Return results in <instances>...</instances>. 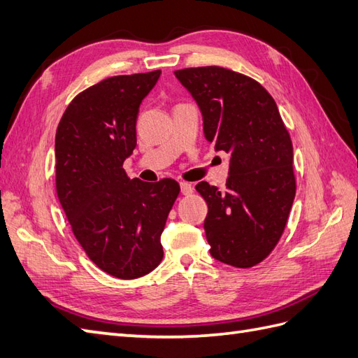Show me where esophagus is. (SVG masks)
<instances>
[{"mask_svg":"<svg viewBox=\"0 0 358 358\" xmlns=\"http://www.w3.org/2000/svg\"><path fill=\"white\" fill-rule=\"evenodd\" d=\"M180 193L184 196H189L193 193V185L188 184V182H180Z\"/></svg>","mask_w":358,"mask_h":358,"instance_id":"esophagus-1","label":"esophagus"}]
</instances>
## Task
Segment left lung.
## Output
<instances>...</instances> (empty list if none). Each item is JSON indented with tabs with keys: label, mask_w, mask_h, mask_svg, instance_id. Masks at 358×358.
Here are the masks:
<instances>
[{
	"label": "left lung",
	"mask_w": 358,
	"mask_h": 358,
	"mask_svg": "<svg viewBox=\"0 0 358 358\" xmlns=\"http://www.w3.org/2000/svg\"><path fill=\"white\" fill-rule=\"evenodd\" d=\"M203 115L215 150L231 153L226 191L196 185L208 205L203 223L211 255L238 268L259 264L280 241L296 194L293 145L264 86L222 66L174 71Z\"/></svg>",
	"instance_id": "left-lung-1"
}]
</instances>
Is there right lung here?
<instances>
[{"mask_svg":"<svg viewBox=\"0 0 358 358\" xmlns=\"http://www.w3.org/2000/svg\"><path fill=\"white\" fill-rule=\"evenodd\" d=\"M161 69L108 77L77 94L56 130V191L74 237L92 263L120 280L150 273L180 187L130 179L139 104Z\"/></svg>","mask_w":358,"mask_h":358,"instance_id":"right-lung-1","label":"right lung"}]
</instances>
